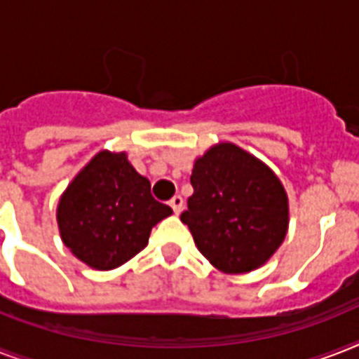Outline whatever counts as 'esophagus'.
<instances>
[{
	"instance_id": "obj_1",
	"label": "esophagus",
	"mask_w": 359,
	"mask_h": 359,
	"mask_svg": "<svg viewBox=\"0 0 359 359\" xmlns=\"http://www.w3.org/2000/svg\"><path fill=\"white\" fill-rule=\"evenodd\" d=\"M169 207L173 208L175 214H180V210H182V207H184V201H182V197H180V196L171 197V201H169Z\"/></svg>"
}]
</instances>
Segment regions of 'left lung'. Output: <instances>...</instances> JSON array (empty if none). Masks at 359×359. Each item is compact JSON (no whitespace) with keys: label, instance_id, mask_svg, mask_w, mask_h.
I'll use <instances>...</instances> for the list:
<instances>
[{"label":"left lung","instance_id":"8db88e82","mask_svg":"<svg viewBox=\"0 0 359 359\" xmlns=\"http://www.w3.org/2000/svg\"><path fill=\"white\" fill-rule=\"evenodd\" d=\"M194 194L180 214L203 255L225 273L255 270L273 255L289 227L279 179L255 156L222 143L196 160Z\"/></svg>","mask_w":359,"mask_h":359}]
</instances>
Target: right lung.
I'll list each match as a JSON object with an SVG mask.
<instances>
[{
  "label": "right lung",
  "mask_w": 359,
  "mask_h": 359,
  "mask_svg": "<svg viewBox=\"0 0 359 359\" xmlns=\"http://www.w3.org/2000/svg\"><path fill=\"white\" fill-rule=\"evenodd\" d=\"M173 210L156 201L151 182L126 154L98 152L61 197L57 224L65 245L97 270H111L137 255L151 229Z\"/></svg>",
  "instance_id": "obj_1"
}]
</instances>
